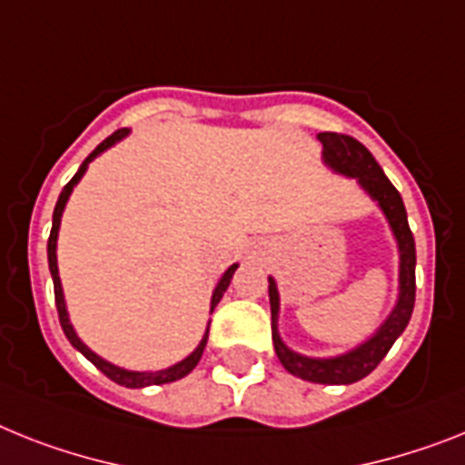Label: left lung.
<instances>
[{"label":"left lung","instance_id":"left-lung-1","mask_svg":"<svg viewBox=\"0 0 465 465\" xmlns=\"http://www.w3.org/2000/svg\"><path fill=\"white\" fill-rule=\"evenodd\" d=\"M318 140L323 144V163L335 171L337 175L354 178L368 197L380 206L382 216L387 218V225L392 230L397 240L399 252V294L397 304L390 311V316L382 321L373 335L366 342L356 344L344 354L337 356H304L292 351L282 342L278 330L280 316V294L273 278H268V299H271V328H273V347L280 363L285 366L287 373L297 375L309 382H321V385H351L373 373L378 363L385 359V354L397 342L411 321L413 302H416V242H413L409 218H406L404 202L397 187L387 180L382 168L373 154L363 147L361 142L349 135H337V133H318Z\"/></svg>","mask_w":465,"mask_h":465}]
</instances>
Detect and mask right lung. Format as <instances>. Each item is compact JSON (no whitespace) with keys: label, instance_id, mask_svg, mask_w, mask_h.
Segmentation results:
<instances>
[{"label":"right lung","instance_id":"obj_1","mask_svg":"<svg viewBox=\"0 0 465 465\" xmlns=\"http://www.w3.org/2000/svg\"><path fill=\"white\" fill-rule=\"evenodd\" d=\"M130 130L128 128H121L116 130L114 135H109L106 140L99 144L94 152H92L90 156H87L85 161H83V166L78 168V173L73 175L71 183H68L64 190H61L59 194V202H56V206H54V218H52V232H49V242H47V259H49V273H52V280H54V299H56V311H59V323L61 328H64V335L68 337V342L73 344V347L78 349L80 354L85 356L87 361H92L94 366L102 371L104 375L109 380H114V382H118V385L123 387H130V390H137V387H149V385H166V382H175V380L185 378L187 373H192V368L197 366L199 359H202V354H204V347H206V340H209V325H206V332L204 337H202V342L197 344V349L192 351V354H187L183 361L173 363V366L168 368H161V371H128V368H121L116 366V363L106 361V359H102L99 354H94L90 347H87L83 340L78 337V332H75V328L71 325V318H68V309H66V299H64V287H61V278H59V263H56V240H59V228H61V216H64V209H66V202L68 197H71L73 187L78 185L80 178L85 175L87 166H90L92 161L97 159L99 154H104L106 149H111L116 142H121L123 137H128ZM237 271V263H232V266L225 271L223 275H221V280H218L216 290H213V294H211V313H213V309H216V304L223 299V292L228 290L230 280H232V275H235Z\"/></svg>","mask_w":465,"mask_h":465}]
</instances>
